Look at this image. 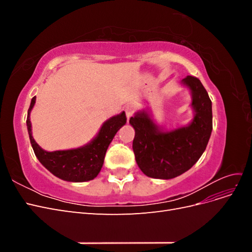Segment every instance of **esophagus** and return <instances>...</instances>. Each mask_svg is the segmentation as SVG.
Wrapping results in <instances>:
<instances>
[{
    "instance_id": "esophagus-1",
    "label": "esophagus",
    "mask_w": 252,
    "mask_h": 252,
    "mask_svg": "<svg viewBox=\"0 0 252 252\" xmlns=\"http://www.w3.org/2000/svg\"><path fill=\"white\" fill-rule=\"evenodd\" d=\"M134 111H135V107H134L133 104H129V105L126 106V107H125V112H126V117H127L128 120L133 116Z\"/></svg>"
}]
</instances>
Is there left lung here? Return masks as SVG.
<instances>
[{
	"mask_svg": "<svg viewBox=\"0 0 252 252\" xmlns=\"http://www.w3.org/2000/svg\"><path fill=\"white\" fill-rule=\"evenodd\" d=\"M183 84L192 94L194 118L188 126L162 131L145 110L129 120L135 131V161L147 177L168 180L184 173L197 162L208 144L212 131L211 100L197 78L188 75Z\"/></svg>",
	"mask_w": 252,
	"mask_h": 252,
	"instance_id": "1",
	"label": "left lung"
}]
</instances>
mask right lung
<instances>
[{"mask_svg": "<svg viewBox=\"0 0 252 252\" xmlns=\"http://www.w3.org/2000/svg\"><path fill=\"white\" fill-rule=\"evenodd\" d=\"M35 103L32 97L27 114V129L34 155L41 164L56 177L68 182H86L94 180L104 163L106 151L119 129L126 123V114L123 111L110 118L103 124L98 134L88 145L70 150L48 152L43 150L35 143L32 134V123L29 114Z\"/></svg>", "mask_w": 252, "mask_h": 252, "instance_id": "right-lung-1", "label": "right lung"}]
</instances>
